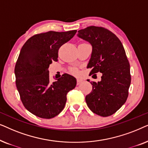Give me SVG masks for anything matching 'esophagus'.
Masks as SVG:
<instances>
[{"mask_svg":"<svg viewBox=\"0 0 148 148\" xmlns=\"http://www.w3.org/2000/svg\"><path fill=\"white\" fill-rule=\"evenodd\" d=\"M82 82H83L82 79H77V84L79 85Z\"/></svg>","mask_w":148,"mask_h":148,"instance_id":"34e87169","label":"esophagus"}]
</instances>
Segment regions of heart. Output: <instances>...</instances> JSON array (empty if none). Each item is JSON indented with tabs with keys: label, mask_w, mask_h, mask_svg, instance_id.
I'll use <instances>...</instances> for the list:
<instances>
[{
	"label": "heart",
	"mask_w": 148,
	"mask_h": 148,
	"mask_svg": "<svg viewBox=\"0 0 148 148\" xmlns=\"http://www.w3.org/2000/svg\"><path fill=\"white\" fill-rule=\"evenodd\" d=\"M71 73H73V75H78L79 74V71L77 69H76V68H72L71 69Z\"/></svg>",
	"instance_id": "heart-1"
}]
</instances>
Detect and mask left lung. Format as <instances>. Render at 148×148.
<instances>
[{
    "instance_id": "1",
    "label": "left lung",
    "mask_w": 148,
    "mask_h": 148,
    "mask_svg": "<svg viewBox=\"0 0 148 148\" xmlns=\"http://www.w3.org/2000/svg\"><path fill=\"white\" fill-rule=\"evenodd\" d=\"M77 36L92 46L88 68L90 74L102 73L101 81L91 82L87 95L89 108L101 116H110L126 102L131 84L130 65L120 40L107 29L90 26L78 31Z\"/></svg>"
}]
</instances>
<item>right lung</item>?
Instances as JSON below:
<instances>
[{
	"label": "right lung",
	"instance_id": "add662e5",
	"mask_svg": "<svg viewBox=\"0 0 148 148\" xmlns=\"http://www.w3.org/2000/svg\"><path fill=\"white\" fill-rule=\"evenodd\" d=\"M77 30L50 31L34 35L24 44L15 67L16 86L23 106L38 117L51 119L63 110L66 94L75 88L76 79L69 74L50 82V64L58 60V51Z\"/></svg>",
	"mask_w": 148,
	"mask_h": 148
}]
</instances>
